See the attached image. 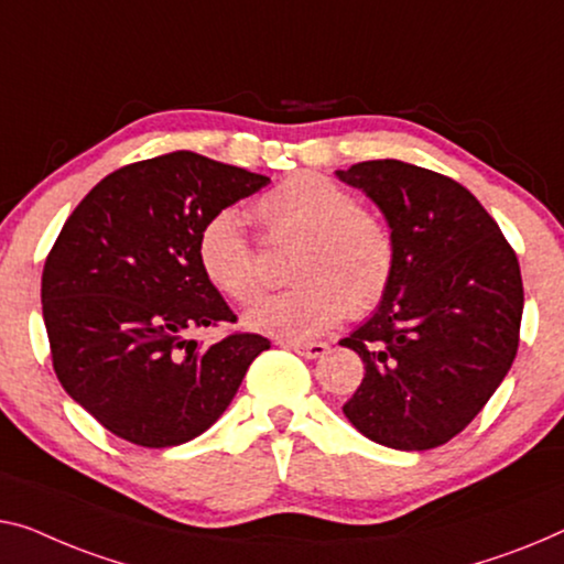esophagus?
I'll return each instance as SVG.
<instances>
[{"label":"esophagus","instance_id":"1","mask_svg":"<svg viewBox=\"0 0 564 564\" xmlns=\"http://www.w3.org/2000/svg\"><path fill=\"white\" fill-rule=\"evenodd\" d=\"M285 347L293 349L296 355L306 357V359H316V357H322L326 349H329V344H324V341H285Z\"/></svg>","mask_w":564,"mask_h":564}]
</instances>
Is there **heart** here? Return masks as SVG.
Segmentation results:
<instances>
[{
  "mask_svg": "<svg viewBox=\"0 0 564 564\" xmlns=\"http://www.w3.org/2000/svg\"><path fill=\"white\" fill-rule=\"evenodd\" d=\"M256 217L273 246H293L291 291L248 314L256 332L306 341L347 316L380 306L394 275V238L375 209L318 172L285 176L256 199ZM197 263L207 283L235 304H253L265 289L258 246L240 213L220 209L197 235Z\"/></svg>",
  "mask_w": 564,
  "mask_h": 564,
  "instance_id": "1",
  "label": "heart"
}]
</instances>
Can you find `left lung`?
Listing matches in <instances>:
<instances>
[{
  "mask_svg": "<svg viewBox=\"0 0 564 564\" xmlns=\"http://www.w3.org/2000/svg\"><path fill=\"white\" fill-rule=\"evenodd\" d=\"M336 174L377 202L398 253L380 308L339 341L365 362L344 415L390 448H438L481 413L514 362L524 308L517 253L451 176L398 159Z\"/></svg>",
  "mask_w": 564,
  "mask_h": 564,
  "instance_id": "obj_1",
  "label": "left lung"
}]
</instances>
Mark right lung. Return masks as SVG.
<instances>
[{"mask_svg":"<svg viewBox=\"0 0 564 564\" xmlns=\"http://www.w3.org/2000/svg\"><path fill=\"white\" fill-rule=\"evenodd\" d=\"M271 182L195 151L126 164L67 217L42 268V318L65 392L106 431L144 448L205 433L265 336H187L238 316L197 263L199 228Z\"/></svg>","mask_w":564,"mask_h":564,"instance_id":"obj_1","label":"right lung"}]
</instances>
